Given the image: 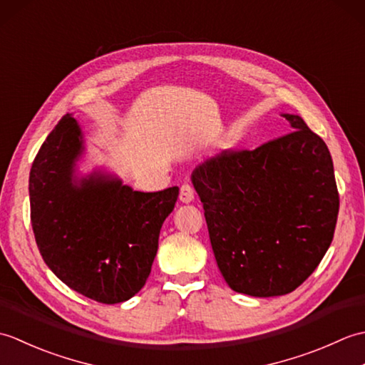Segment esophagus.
<instances>
[{
  "instance_id": "34e87169",
  "label": "esophagus",
  "mask_w": 365,
  "mask_h": 365,
  "mask_svg": "<svg viewBox=\"0 0 365 365\" xmlns=\"http://www.w3.org/2000/svg\"><path fill=\"white\" fill-rule=\"evenodd\" d=\"M180 200L183 204H190L192 199H195V190H192V187L191 185H188V183H183L182 187H180Z\"/></svg>"
}]
</instances>
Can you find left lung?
Wrapping results in <instances>:
<instances>
[{"instance_id": "left-lung-1", "label": "left lung", "mask_w": 365, "mask_h": 365, "mask_svg": "<svg viewBox=\"0 0 365 365\" xmlns=\"http://www.w3.org/2000/svg\"><path fill=\"white\" fill-rule=\"evenodd\" d=\"M282 115L289 135L222 152L191 174L221 274L250 297H281L304 282L327 254L339 215L327 144L299 115Z\"/></svg>"}]
</instances>
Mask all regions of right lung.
Returning a JSON list of instances; mask_svg holds the SVG:
<instances>
[{
	"instance_id": "right-lung-1",
	"label": "right lung",
	"mask_w": 365,
	"mask_h": 365,
	"mask_svg": "<svg viewBox=\"0 0 365 365\" xmlns=\"http://www.w3.org/2000/svg\"><path fill=\"white\" fill-rule=\"evenodd\" d=\"M83 152L78 122L66 114L31 168V224L43 262L61 281L86 298L118 304L149 277L178 188L135 191L102 170L78 178Z\"/></svg>"
}]
</instances>
